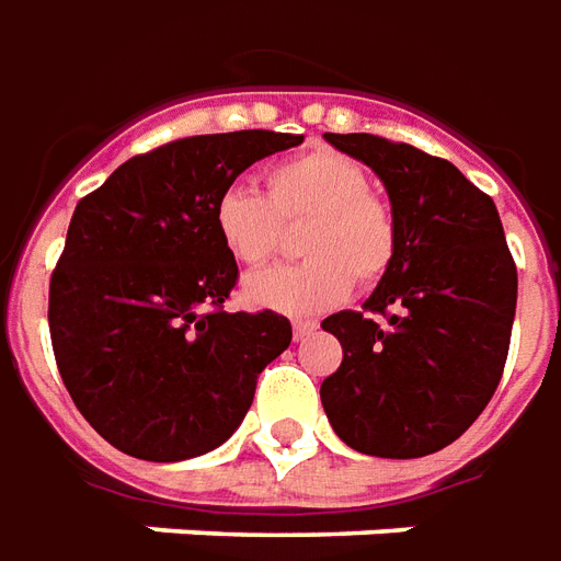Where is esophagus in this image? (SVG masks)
Here are the masks:
<instances>
[{
  "instance_id": "34e87169",
  "label": "esophagus",
  "mask_w": 561,
  "mask_h": 561,
  "mask_svg": "<svg viewBox=\"0 0 561 561\" xmlns=\"http://www.w3.org/2000/svg\"><path fill=\"white\" fill-rule=\"evenodd\" d=\"M313 332H317V323H313V320H296V323H293V337H296V341H305V337L313 335Z\"/></svg>"
}]
</instances>
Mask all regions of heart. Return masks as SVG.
<instances>
[{
  "mask_svg": "<svg viewBox=\"0 0 561 561\" xmlns=\"http://www.w3.org/2000/svg\"><path fill=\"white\" fill-rule=\"evenodd\" d=\"M305 224L308 260L250 274L244 299L256 308L308 317L335 308L353 289L375 287L399 256V217L371 178L332 150H308L265 172V196L232 184L214 202V232L229 256L256 268L280 253L284 226Z\"/></svg>",
  "mask_w": 561,
  "mask_h": 561,
  "instance_id": "heart-1",
  "label": "heart"
}]
</instances>
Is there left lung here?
I'll return each mask as SVG.
<instances>
[{"label": "left lung", "instance_id": "left-lung-1", "mask_svg": "<svg viewBox=\"0 0 561 561\" xmlns=\"http://www.w3.org/2000/svg\"><path fill=\"white\" fill-rule=\"evenodd\" d=\"M371 165L399 217V256L363 311L325 317L344 359L320 387L347 447L416 459L471 426L502 380L516 265L499 210L453 162L380 135L325 133Z\"/></svg>", "mask_w": 561, "mask_h": 561}]
</instances>
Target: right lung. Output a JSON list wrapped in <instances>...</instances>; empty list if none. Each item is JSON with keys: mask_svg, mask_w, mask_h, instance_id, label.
<instances>
[{"mask_svg": "<svg viewBox=\"0 0 561 561\" xmlns=\"http://www.w3.org/2000/svg\"><path fill=\"white\" fill-rule=\"evenodd\" d=\"M301 135H190L126 160L71 214L50 274L47 323L75 408L117 450L181 462L220 447L256 380L287 351L284 313L224 308L238 262L214 202L238 174Z\"/></svg>", "mask_w": 561, "mask_h": 561, "instance_id": "add662e5", "label": "right lung"}]
</instances>
